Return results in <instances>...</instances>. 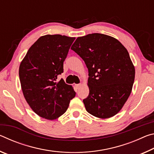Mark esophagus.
<instances>
[{"label": "esophagus", "mask_w": 154, "mask_h": 154, "mask_svg": "<svg viewBox=\"0 0 154 154\" xmlns=\"http://www.w3.org/2000/svg\"><path fill=\"white\" fill-rule=\"evenodd\" d=\"M75 88H77V89H79V88L82 86V83H79V84H75Z\"/></svg>", "instance_id": "34e87169"}]
</instances>
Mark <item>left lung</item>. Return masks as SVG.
<instances>
[{
	"label": "left lung",
	"mask_w": 154,
	"mask_h": 154,
	"mask_svg": "<svg viewBox=\"0 0 154 154\" xmlns=\"http://www.w3.org/2000/svg\"><path fill=\"white\" fill-rule=\"evenodd\" d=\"M88 69L90 93L85 109L100 119L120 111L132 92L135 69L126 48L111 36L100 33L78 37L71 48Z\"/></svg>",
	"instance_id": "left-lung-1"
}]
</instances>
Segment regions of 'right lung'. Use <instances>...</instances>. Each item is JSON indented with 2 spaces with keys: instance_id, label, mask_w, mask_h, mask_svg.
Masks as SVG:
<instances>
[{
  "instance_id": "right-lung-1",
  "label": "right lung",
  "mask_w": 154,
  "mask_h": 154,
  "mask_svg": "<svg viewBox=\"0 0 154 154\" xmlns=\"http://www.w3.org/2000/svg\"><path fill=\"white\" fill-rule=\"evenodd\" d=\"M75 37L60 35L41 36L30 47L19 68L23 94L32 110L49 120L58 119L76 93L63 79V62Z\"/></svg>"
}]
</instances>
